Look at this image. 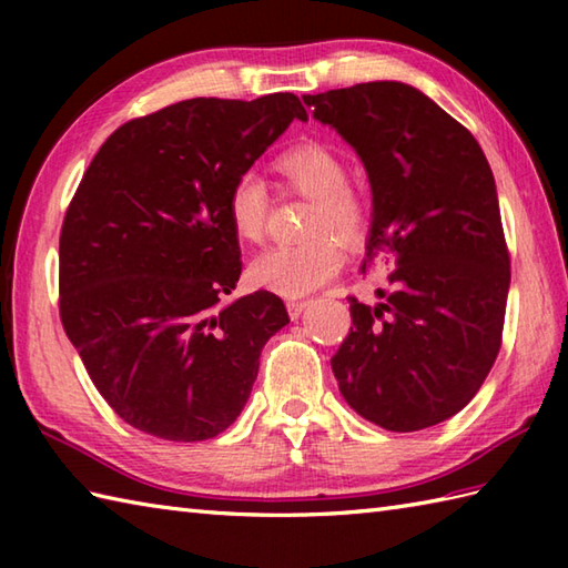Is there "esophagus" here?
<instances>
[{
    "mask_svg": "<svg viewBox=\"0 0 568 568\" xmlns=\"http://www.w3.org/2000/svg\"><path fill=\"white\" fill-rule=\"evenodd\" d=\"M285 307H287V315H291L293 320H297L310 307V303H307V300H287Z\"/></svg>",
    "mask_w": 568,
    "mask_h": 568,
    "instance_id": "obj_1",
    "label": "esophagus"
}]
</instances>
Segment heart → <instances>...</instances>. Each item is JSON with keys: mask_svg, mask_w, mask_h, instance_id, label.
<instances>
[{"mask_svg": "<svg viewBox=\"0 0 568 568\" xmlns=\"http://www.w3.org/2000/svg\"><path fill=\"white\" fill-rule=\"evenodd\" d=\"M277 171L297 192L315 200L317 207L310 212L305 226L312 239L265 248L251 261L248 281L281 297H305L342 271L344 258L337 240L344 246H358L364 241L368 204L348 185L342 155L324 143L310 141L285 151L277 159ZM226 214L239 239L253 244L263 239L271 216V195L258 173L246 171L234 180L226 197Z\"/></svg>", "mask_w": 568, "mask_h": 568, "instance_id": "heart-1", "label": "heart"}]
</instances>
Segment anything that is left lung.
Instances as JSON below:
<instances>
[{"label":"left lung","mask_w":568,"mask_h":568,"mask_svg":"<svg viewBox=\"0 0 568 568\" xmlns=\"http://www.w3.org/2000/svg\"><path fill=\"white\" fill-rule=\"evenodd\" d=\"M366 165L373 222L366 268H390L376 307L352 300L354 327L332 356L344 400L390 432L454 417L503 344L510 287L493 171L474 134L403 82L305 94Z\"/></svg>","instance_id":"left-lung-1"}]
</instances>
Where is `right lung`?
<instances>
[{"instance_id":"1","label":"right lung","mask_w":568,"mask_h":568,"mask_svg":"<svg viewBox=\"0 0 568 568\" xmlns=\"http://www.w3.org/2000/svg\"><path fill=\"white\" fill-rule=\"evenodd\" d=\"M295 116L293 92L185 100L119 126L84 171L60 229V322L126 425L202 442L244 409L291 317L268 291L222 305L241 275L226 197Z\"/></svg>"}]
</instances>
